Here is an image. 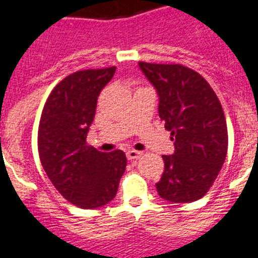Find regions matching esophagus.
Returning a JSON list of instances; mask_svg holds the SVG:
<instances>
[{
  "label": "esophagus",
  "instance_id": "obj_1",
  "mask_svg": "<svg viewBox=\"0 0 258 258\" xmlns=\"http://www.w3.org/2000/svg\"><path fill=\"white\" fill-rule=\"evenodd\" d=\"M143 155L142 151H138V150H129L127 153H126V157H127V160H131V161H135V160H139L140 157Z\"/></svg>",
  "mask_w": 258,
  "mask_h": 258
}]
</instances>
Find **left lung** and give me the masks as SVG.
Returning <instances> with one entry per match:
<instances>
[{
  "mask_svg": "<svg viewBox=\"0 0 258 258\" xmlns=\"http://www.w3.org/2000/svg\"><path fill=\"white\" fill-rule=\"evenodd\" d=\"M139 68L158 94V114L175 146L172 155H162L157 191L167 202H196L213 186L228 151L220 100L207 80L183 65L139 62Z\"/></svg>",
  "mask_w": 258,
  "mask_h": 258,
  "instance_id": "obj_1",
  "label": "left lung"
}]
</instances>
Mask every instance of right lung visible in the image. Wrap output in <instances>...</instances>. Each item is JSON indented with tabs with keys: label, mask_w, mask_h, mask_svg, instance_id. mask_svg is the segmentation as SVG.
I'll return each instance as SVG.
<instances>
[{
	"label": "right lung",
	"mask_w": 258,
	"mask_h": 258,
	"mask_svg": "<svg viewBox=\"0 0 258 258\" xmlns=\"http://www.w3.org/2000/svg\"><path fill=\"white\" fill-rule=\"evenodd\" d=\"M115 71L87 69L67 76L51 91L38 125V155L47 176L68 202L86 210L114 199L126 168L123 151L100 153L86 143L98 96Z\"/></svg>",
	"instance_id": "add662e5"
}]
</instances>
